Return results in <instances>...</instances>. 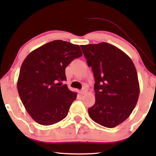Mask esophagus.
<instances>
[{"label": "esophagus", "instance_id": "1", "mask_svg": "<svg viewBox=\"0 0 156 156\" xmlns=\"http://www.w3.org/2000/svg\"><path fill=\"white\" fill-rule=\"evenodd\" d=\"M87 88H82V90H81L82 94H83L87 93Z\"/></svg>", "mask_w": 156, "mask_h": 156}]
</instances>
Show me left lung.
<instances>
[{
  "instance_id": "left-lung-1",
  "label": "left lung",
  "mask_w": 156,
  "mask_h": 156,
  "mask_svg": "<svg viewBox=\"0 0 156 156\" xmlns=\"http://www.w3.org/2000/svg\"><path fill=\"white\" fill-rule=\"evenodd\" d=\"M94 77L95 103L88 109L90 118L112 128L127 119L136 105L140 85L131 59L105 42L80 45Z\"/></svg>"
}]
</instances>
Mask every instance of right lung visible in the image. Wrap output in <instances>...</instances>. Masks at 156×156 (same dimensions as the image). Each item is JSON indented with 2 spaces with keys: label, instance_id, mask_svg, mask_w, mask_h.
Returning <instances> with one entry per match:
<instances>
[{
  "label": "right lung",
  "instance_id": "right-lung-1",
  "mask_svg": "<svg viewBox=\"0 0 156 156\" xmlns=\"http://www.w3.org/2000/svg\"><path fill=\"white\" fill-rule=\"evenodd\" d=\"M82 55L78 45L55 40L31 51L23 61L17 90L25 109L39 124L51 125L67 116L77 93L62 84L65 69Z\"/></svg>",
  "mask_w": 156,
  "mask_h": 156
}]
</instances>
